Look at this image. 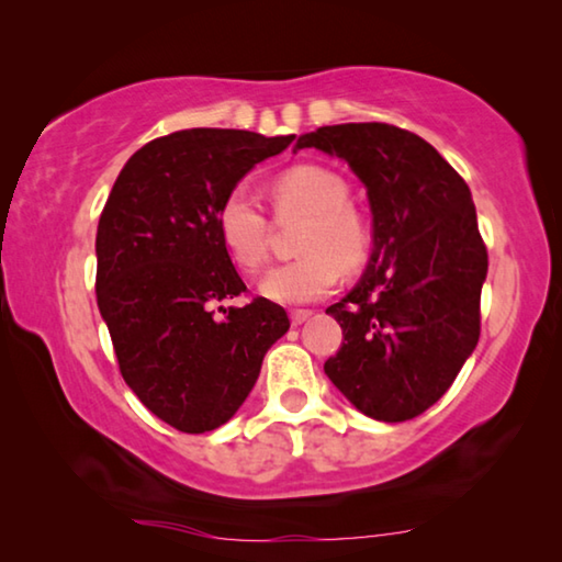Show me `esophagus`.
I'll list each match as a JSON object with an SVG mask.
<instances>
[{"mask_svg":"<svg viewBox=\"0 0 562 562\" xmlns=\"http://www.w3.org/2000/svg\"><path fill=\"white\" fill-rule=\"evenodd\" d=\"M310 317H312V310H292L290 312V319H292L294 327L302 325V322H307Z\"/></svg>","mask_w":562,"mask_h":562,"instance_id":"obj_1","label":"esophagus"}]
</instances>
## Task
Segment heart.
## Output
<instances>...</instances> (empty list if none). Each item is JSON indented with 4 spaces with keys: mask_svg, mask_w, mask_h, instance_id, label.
<instances>
[{
    "mask_svg": "<svg viewBox=\"0 0 562 562\" xmlns=\"http://www.w3.org/2000/svg\"><path fill=\"white\" fill-rule=\"evenodd\" d=\"M272 207L280 221L302 217L300 258L270 270L260 282L265 297L304 304L331 292L339 272L355 274L372 255V233L355 205L349 186L319 166H294L272 183ZM217 235L231 260L247 272L268 262L270 221L245 188H233L217 207Z\"/></svg>",
    "mask_w": 562,
    "mask_h": 562,
    "instance_id": "b5f03b06",
    "label": "heart"
}]
</instances>
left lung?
Instances as JSON below:
<instances>
[{"label": "left lung", "instance_id": "1", "mask_svg": "<svg viewBox=\"0 0 562 562\" xmlns=\"http://www.w3.org/2000/svg\"><path fill=\"white\" fill-rule=\"evenodd\" d=\"M347 160L367 188L374 250L327 315L345 341L325 374L361 414L408 422L449 392L479 345L488 272L471 190L431 144L389 123H339L297 138Z\"/></svg>", "mask_w": 562, "mask_h": 562}]
</instances>
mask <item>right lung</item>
<instances>
[{
  "label": "right lung",
  "mask_w": 562,
  "mask_h": 562,
  "mask_svg": "<svg viewBox=\"0 0 562 562\" xmlns=\"http://www.w3.org/2000/svg\"><path fill=\"white\" fill-rule=\"evenodd\" d=\"M294 136L190 128L128 158L97 233V302L121 376L148 412L183 434L233 418L262 357L290 329L280 304L247 292L217 235V207L247 170Z\"/></svg>",
  "instance_id": "add662e5"
}]
</instances>
